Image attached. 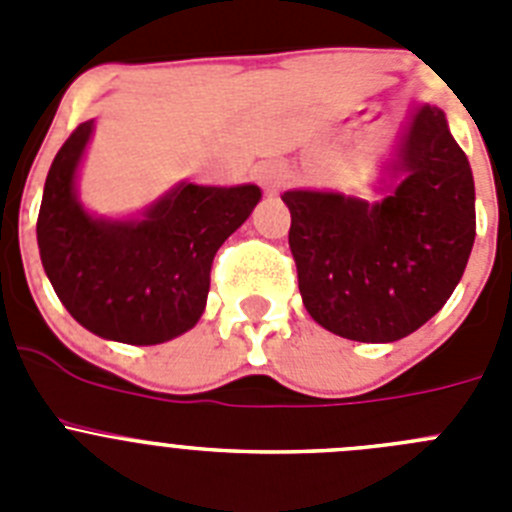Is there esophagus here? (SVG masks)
<instances>
[{
    "mask_svg": "<svg viewBox=\"0 0 512 512\" xmlns=\"http://www.w3.org/2000/svg\"><path fill=\"white\" fill-rule=\"evenodd\" d=\"M256 179L264 184L266 189H277L287 182V169L282 164H261L256 169Z\"/></svg>",
    "mask_w": 512,
    "mask_h": 512,
    "instance_id": "esophagus-1",
    "label": "esophagus"
}]
</instances>
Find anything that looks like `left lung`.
Masks as SVG:
<instances>
[{
	"label": "left lung",
	"instance_id": "obj_1",
	"mask_svg": "<svg viewBox=\"0 0 512 512\" xmlns=\"http://www.w3.org/2000/svg\"><path fill=\"white\" fill-rule=\"evenodd\" d=\"M400 169L405 179L377 205L325 192L282 197L302 302L336 336H410L446 305L467 269L477 235L474 179L438 107L413 115Z\"/></svg>",
	"mask_w": 512,
	"mask_h": 512
}]
</instances>
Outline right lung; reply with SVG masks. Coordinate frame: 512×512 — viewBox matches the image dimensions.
Segmentation results:
<instances>
[{"mask_svg": "<svg viewBox=\"0 0 512 512\" xmlns=\"http://www.w3.org/2000/svg\"><path fill=\"white\" fill-rule=\"evenodd\" d=\"M92 120L53 158L38 212L43 269L71 318L102 338L153 346L182 336L205 310L217 248L261 200V189L184 184L146 220H94L74 197Z\"/></svg>", "mask_w": 512, "mask_h": 512, "instance_id": "obj_1", "label": "right lung"}]
</instances>
